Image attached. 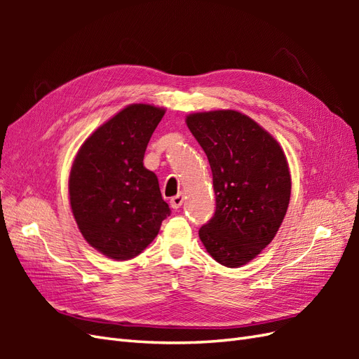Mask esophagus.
Wrapping results in <instances>:
<instances>
[{"instance_id": "34e87169", "label": "esophagus", "mask_w": 359, "mask_h": 359, "mask_svg": "<svg viewBox=\"0 0 359 359\" xmlns=\"http://www.w3.org/2000/svg\"><path fill=\"white\" fill-rule=\"evenodd\" d=\"M182 202H184V196H182V194H178V196H175V198H172V199H170V208H172V210H178V208H181Z\"/></svg>"}]
</instances>
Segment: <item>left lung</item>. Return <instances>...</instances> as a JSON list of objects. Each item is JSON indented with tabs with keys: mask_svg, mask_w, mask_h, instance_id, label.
<instances>
[{
	"mask_svg": "<svg viewBox=\"0 0 359 359\" xmlns=\"http://www.w3.org/2000/svg\"><path fill=\"white\" fill-rule=\"evenodd\" d=\"M186 123L208 157L217 203L199 238L217 262L240 268L274 240L283 223L292 189L285 151L238 111L190 114Z\"/></svg>",
	"mask_w": 359,
	"mask_h": 359,
	"instance_id": "left-lung-1",
	"label": "left lung"
}]
</instances>
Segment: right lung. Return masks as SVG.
<instances>
[{
    "label": "right lung",
    "instance_id": "1",
    "mask_svg": "<svg viewBox=\"0 0 359 359\" xmlns=\"http://www.w3.org/2000/svg\"><path fill=\"white\" fill-rule=\"evenodd\" d=\"M166 109L126 106L86 137L74 157L69 196L85 241L115 260L140 255L170 214L145 149Z\"/></svg>",
    "mask_w": 359,
    "mask_h": 359
}]
</instances>
